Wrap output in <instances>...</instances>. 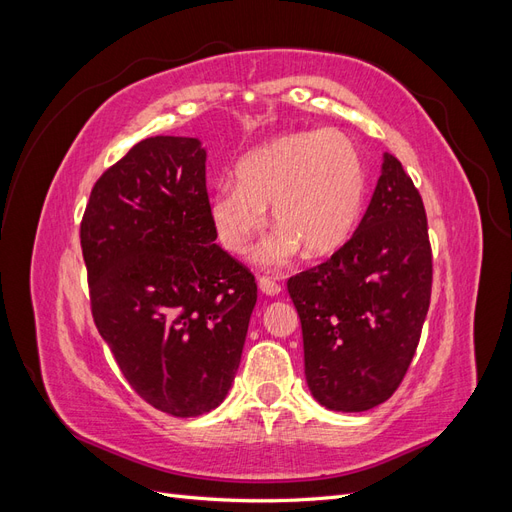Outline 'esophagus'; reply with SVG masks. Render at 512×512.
<instances>
[{"instance_id": "esophagus-1", "label": "esophagus", "mask_w": 512, "mask_h": 512, "mask_svg": "<svg viewBox=\"0 0 512 512\" xmlns=\"http://www.w3.org/2000/svg\"><path fill=\"white\" fill-rule=\"evenodd\" d=\"M258 288L265 294H269V297H277V294L282 292V286L277 284L275 280H271V277H267V275L258 277Z\"/></svg>"}]
</instances>
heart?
I'll return each mask as SVG.
<instances>
[{
  "label": "heart",
  "instance_id": "1",
  "mask_svg": "<svg viewBox=\"0 0 512 512\" xmlns=\"http://www.w3.org/2000/svg\"><path fill=\"white\" fill-rule=\"evenodd\" d=\"M367 175L352 138L337 130L275 136L247 151L235 181H222L211 198V224L230 254L250 252L271 205L280 226L262 245V265H282L299 250L309 258L337 252L359 226Z\"/></svg>",
  "mask_w": 512,
  "mask_h": 512
}]
</instances>
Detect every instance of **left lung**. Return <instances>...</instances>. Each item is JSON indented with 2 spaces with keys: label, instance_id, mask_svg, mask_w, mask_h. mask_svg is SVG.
<instances>
[{
  "label": "left lung",
  "instance_id": "8db88e82",
  "mask_svg": "<svg viewBox=\"0 0 512 512\" xmlns=\"http://www.w3.org/2000/svg\"><path fill=\"white\" fill-rule=\"evenodd\" d=\"M431 277L423 198L401 162L384 153L376 192L350 241L288 280L307 386L322 406L363 412L397 391L421 339Z\"/></svg>",
  "mask_w": 512,
  "mask_h": 512
}]
</instances>
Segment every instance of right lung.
Wrapping results in <instances>:
<instances>
[{
  "label": "right lung",
  "mask_w": 512,
  "mask_h": 512,
  "mask_svg": "<svg viewBox=\"0 0 512 512\" xmlns=\"http://www.w3.org/2000/svg\"><path fill=\"white\" fill-rule=\"evenodd\" d=\"M198 138L136 143L96 181L81 222L91 316L149 406L218 408L241 363L254 275L224 252Z\"/></svg>",
  "instance_id": "1"
}]
</instances>
